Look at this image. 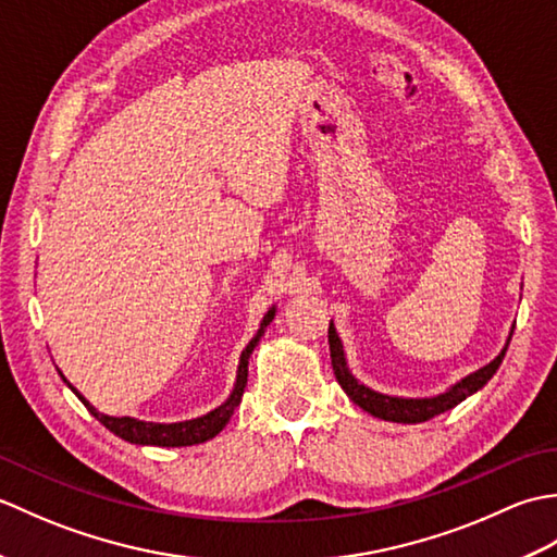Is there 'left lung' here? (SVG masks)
<instances>
[{"label": "left lung", "instance_id": "left-lung-1", "mask_svg": "<svg viewBox=\"0 0 557 557\" xmlns=\"http://www.w3.org/2000/svg\"><path fill=\"white\" fill-rule=\"evenodd\" d=\"M510 339H512V335H510ZM327 342H330V359H333V371H335L337 383L349 395L354 405H359L363 411L373 413V417H377V419L397 421V423H421V421H429V419L437 417V413L457 407L461 399L474 395L476 389H481L491 381L493 373L498 371V366L503 363V357L507 351V347H505L488 366H483V369H479L476 373L467 375L465 381L457 383L453 389H447L445 395H437L431 399H401V397H387L381 393H373V389L357 383V377H354L347 369L345 351H342V342L335 333L333 323H330V327H327ZM507 345H510V342H507Z\"/></svg>", "mask_w": 557, "mask_h": 557}]
</instances>
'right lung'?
I'll return each mask as SVG.
<instances>
[{"instance_id": "right-lung-1", "label": "right lung", "mask_w": 557, "mask_h": 557, "mask_svg": "<svg viewBox=\"0 0 557 557\" xmlns=\"http://www.w3.org/2000/svg\"><path fill=\"white\" fill-rule=\"evenodd\" d=\"M275 318V309L268 311V315L263 318V323H260L258 335L248 342V347L242 351V361H239V373H236V385H234V393L232 397L224 401L222 407H218L215 411L206 413V417L194 419V421H184V423H146V421H136V419H128V417H104L96 407H90L86 399H83L76 387H69L74 389L78 395V399L86 405V409L96 417L104 429L112 431L114 435L124 437L128 443H136V445H158V447H186V445H196V443H206L210 437H215L224 425H227L230 417L234 413V409L239 407L242 395H244V387L248 381V357H251L253 347L258 345L260 335H263V327Z\"/></svg>"}]
</instances>
